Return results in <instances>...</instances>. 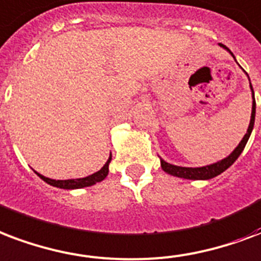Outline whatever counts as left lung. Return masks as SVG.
Listing matches in <instances>:
<instances>
[{"mask_svg":"<svg viewBox=\"0 0 261 261\" xmlns=\"http://www.w3.org/2000/svg\"><path fill=\"white\" fill-rule=\"evenodd\" d=\"M220 46L224 47L226 50L230 51L228 47H226L222 43H219ZM230 55L234 57L231 51H230ZM250 90H252V98H253V102H252V115H250V123L249 127H248V131H246V134L244 135V138L241 139V142L238 144L234 150H232L227 157H224L223 160H220L218 163H214V164H210V166H204V167H196V168H193V167H179V166H174V164H170V163L164 162L163 159H160V163H162V168L166 171L167 174L174 175V176H178V178H184V179H194V180H206V179H212L215 176H218L222 172L227 170L228 167L232 166L234 162H236L237 159L240 157V154L242 153L244 148H245L246 142H248V139H249L250 134H252V130H253L254 126V116H256V101H254V93H253V87L250 85Z\"/></svg>","mask_w":261,"mask_h":261,"instance_id":"1","label":"left lung"}]
</instances>
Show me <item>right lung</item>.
Here are the masks:
<instances>
[{
    "mask_svg": "<svg viewBox=\"0 0 261 261\" xmlns=\"http://www.w3.org/2000/svg\"><path fill=\"white\" fill-rule=\"evenodd\" d=\"M111 160H112V156H109V159L107 160V163H105L104 167H102L101 170L97 171V172H94V174L89 175V176H86V178L56 180V179L46 178V176H43V175L38 174L37 171H35V174H37L39 178L42 179V180H45L46 184L51 185V186H55V188L67 189V190H72V189H82V188H87V186H93V185H95L97 182L104 180L109 172V163H111Z\"/></svg>",
    "mask_w": 261,
    "mask_h": 261,
    "instance_id": "right-lung-1",
    "label": "right lung"
}]
</instances>
